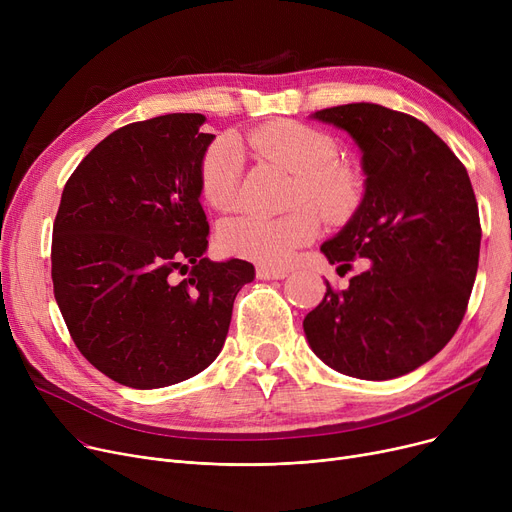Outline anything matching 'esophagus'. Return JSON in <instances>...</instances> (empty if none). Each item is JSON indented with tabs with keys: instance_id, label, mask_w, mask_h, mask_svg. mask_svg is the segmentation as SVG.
<instances>
[{
	"instance_id": "obj_1",
	"label": "esophagus",
	"mask_w": 512,
	"mask_h": 512,
	"mask_svg": "<svg viewBox=\"0 0 512 512\" xmlns=\"http://www.w3.org/2000/svg\"><path fill=\"white\" fill-rule=\"evenodd\" d=\"M288 276V270H282V267H257V278L259 280H284Z\"/></svg>"
}]
</instances>
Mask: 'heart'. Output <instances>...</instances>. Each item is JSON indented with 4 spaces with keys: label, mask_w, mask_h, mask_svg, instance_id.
Returning <instances> with one entry per match:
<instances>
[{
    "label": "heart",
    "mask_w": 512,
    "mask_h": 512,
    "mask_svg": "<svg viewBox=\"0 0 512 512\" xmlns=\"http://www.w3.org/2000/svg\"><path fill=\"white\" fill-rule=\"evenodd\" d=\"M249 143L297 174L294 205L309 201L332 220L348 218L361 205L363 176L355 166L336 159L338 143L332 134L303 122L274 120L255 128L249 134ZM242 161V147L230 134L215 139L205 149L199 166V188L211 207L226 209L236 201ZM317 234L319 218L311 207H299L280 218L245 211L232 215L220 226V242L228 253L267 265L290 263Z\"/></svg>",
    "instance_id": "b5f03b06"
}]
</instances>
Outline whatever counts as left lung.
I'll use <instances>...</instances> for the list:
<instances>
[{
  "label": "left lung",
  "instance_id": "left-lung-1",
  "mask_svg": "<svg viewBox=\"0 0 512 512\" xmlns=\"http://www.w3.org/2000/svg\"><path fill=\"white\" fill-rule=\"evenodd\" d=\"M361 149L365 193L321 245L330 263L367 270L303 319L311 351L359 380L400 378L436 357L461 326L477 274L481 226L465 166L421 120L378 103L311 114Z\"/></svg>",
  "mask_w": 512,
  "mask_h": 512
}]
</instances>
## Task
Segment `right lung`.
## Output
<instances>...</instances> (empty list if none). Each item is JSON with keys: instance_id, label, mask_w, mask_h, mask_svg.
Returning a JSON list of instances; mask_svg holds the SVG:
<instances>
[{"instance_id": "obj_1", "label": "right lung", "mask_w": 512, "mask_h": 512, "mask_svg": "<svg viewBox=\"0 0 512 512\" xmlns=\"http://www.w3.org/2000/svg\"><path fill=\"white\" fill-rule=\"evenodd\" d=\"M203 122L168 114L114 130L68 178L53 224L51 280L68 332L128 388L172 386L209 367L238 290L255 278L249 261L205 257L199 166L215 134ZM184 260L194 267L178 281Z\"/></svg>"}]
</instances>
